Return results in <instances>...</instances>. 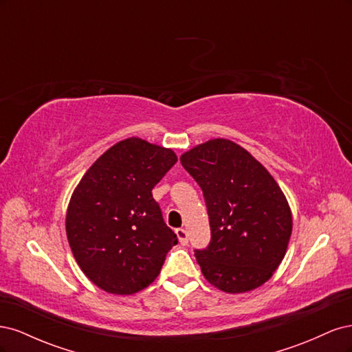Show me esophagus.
Returning a JSON list of instances; mask_svg holds the SVG:
<instances>
[{"label":"esophagus","instance_id":"1","mask_svg":"<svg viewBox=\"0 0 352 352\" xmlns=\"http://www.w3.org/2000/svg\"><path fill=\"white\" fill-rule=\"evenodd\" d=\"M176 235H177V239L179 242L182 245H188V232L185 229H176Z\"/></svg>","mask_w":352,"mask_h":352}]
</instances>
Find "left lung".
<instances>
[{
  "instance_id": "1",
  "label": "left lung",
  "mask_w": 352,
  "mask_h": 352,
  "mask_svg": "<svg viewBox=\"0 0 352 352\" xmlns=\"http://www.w3.org/2000/svg\"><path fill=\"white\" fill-rule=\"evenodd\" d=\"M180 163L201 186L208 211L211 241L195 250L204 278L228 294L267 282L292 233L289 204L267 168L223 138L194 146Z\"/></svg>"
}]
</instances>
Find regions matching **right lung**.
<instances>
[{
    "label": "right lung",
    "mask_w": 352,
    "mask_h": 352,
    "mask_svg": "<svg viewBox=\"0 0 352 352\" xmlns=\"http://www.w3.org/2000/svg\"><path fill=\"white\" fill-rule=\"evenodd\" d=\"M176 162L170 148L127 138L109 148L73 190L69 245L80 270L102 291H142L177 243L151 192Z\"/></svg>",
    "instance_id": "add662e5"
}]
</instances>
